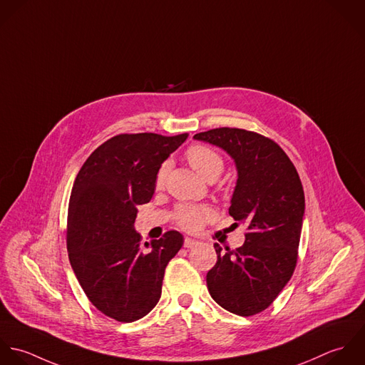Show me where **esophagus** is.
Wrapping results in <instances>:
<instances>
[{
    "mask_svg": "<svg viewBox=\"0 0 365 365\" xmlns=\"http://www.w3.org/2000/svg\"><path fill=\"white\" fill-rule=\"evenodd\" d=\"M199 242L196 241V240H193V238H189V237H186L185 238V242H183V245L186 247V248H193V247H196Z\"/></svg>",
    "mask_w": 365,
    "mask_h": 365,
    "instance_id": "34e87169",
    "label": "esophagus"
}]
</instances>
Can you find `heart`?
<instances>
[{"mask_svg":"<svg viewBox=\"0 0 365 365\" xmlns=\"http://www.w3.org/2000/svg\"><path fill=\"white\" fill-rule=\"evenodd\" d=\"M186 159L190 166L205 179H217L224 169V159L217 150L213 148L200 144L189 146L186 150ZM169 173V162H163L156 175H155V186L162 187L166 182ZM213 210L207 206H196V205H182L175 212V221L179 227L195 231L200 228V225L210 219Z\"/></svg>","mask_w":365,"mask_h":365,"instance_id":"b5f03b06","label":"heart"}]
</instances>
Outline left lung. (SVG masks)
<instances>
[{"instance_id": "left-lung-1", "label": "left lung", "mask_w": 365, "mask_h": 365, "mask_svg": "<svg viewBox=\"0 0 365 365\" xmlns=\"http://www.w3.org/2000/svg\"><path fill=\"white\" fill-rule=\"evenodd\" d=\"M195 140L234 158L238 179L228 213L247 230L235 250L215 244L217 262L207 272V288L225 310L254 316L272 304L296 268L304 213L300 178L285 150L258 133L222 127Z\"/></svg>"}]
</instances>
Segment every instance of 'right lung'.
<instances>
[{
	"mask_svg": "<svg viewBox=\"0 0 365 365\" xmlns=\"http://www.w3.org/2000/svg\"><path fill=\"white\" fill-rule=\"evenodd\" d=\"M187 134H120L98 146L78 170L69 200L66 245L76 278L97 310L123 323L159 302L168 262L183 245L175 230L143 244L137 206L148 203L162 162Z\"/></svg>",
	"mask_w": 365,
	"mask_h": 365,
	"instance_id": "obj_1",
	"label": "right lung"
}]
</instances>
